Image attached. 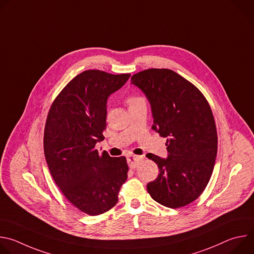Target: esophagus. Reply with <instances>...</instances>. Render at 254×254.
Returning <instances> with one entry per match:
<instances>
[{
	"mask_svg": "<svg viewBox=\"0 0 254 254\" xmlns=\"http://www.w3.org/2000/svg\"><path fill=\"white\" fill-rule=\"evenodd\" d=\"M140 161V157L138 156H133V155H129L127 157V163H128V166L130 169H134L137 167L138 163Z\"/></svg>",
	"mask_w": 254,
	"mask_h": 254,
	"instance_id": "1",
	"label": "esophagus"
}]
</instances>
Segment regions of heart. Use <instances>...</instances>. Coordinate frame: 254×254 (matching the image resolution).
Listing matches in <instances>:
<instances>
[{"label":"heart","mask_w":254,"mask_h":254,"mask_svg":"<svg viewBox=\"0 0 254 254\" xmlns=\"http://www.w3.org/2000/svg\"><path fill=\"white\" fill-rule=\"evenodd\" d=\"M140 101H143V99L139 96H136V95H129L126 100V102L128 104V106H131V105H133L137 102H140Z\"/></svg>","instance_id":"heart-1"}]
</instances>
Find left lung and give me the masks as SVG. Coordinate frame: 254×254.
Masks as SVG:
<instances>
[{
  "label": "left lung",
  "mask_w": 254,
  "mask_h": 254,
  "mask_svg": "<svg viewBox=\"0 0 254 254\" xmlns=\"http://www.w3.org/2000/svg\"><path fill=\"white\" fill-rule=\"evenodd\" d=\"M131 84L151 103L153 129L167 137V159L147 155L160 172L148 192L163 206H186L203 193L214 169L218 137L211 107L194 84L170 69L140 71Z\"/></svg>",
  "instance_id": "obj_1"
}]
</instances>
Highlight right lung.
<instances>
[{
    "mask_svg": "<svg viewBox=\"0 0 254 254\" xmlns=\"http://www.w3.org/2000/svg\"><path fill=\"white\" fill-rule=\"evenodd\" d=\"M130 74L86 70L72 79L53 101L44 129V154L49 171L67 200L96 216L111 210L127 179L125 157L101 154L106 102Z\"/></svg>",
    "mask_w": 254,
    "mask_h": 254,
    "instance_id": "1",
    "label": "right lung"
}]
</instances>
